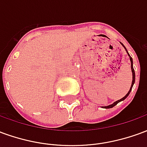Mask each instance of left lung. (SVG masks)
Segmentation results:
<instances>
[{
    "label": "left lung",
    "mask_w": 147,
    "mask_h": 147,
    "mask_svg": "<svg viewBox=\"0 0 147 147\" xmlns=\"http://www.w3.org/2000/svg\"><path fill=\"white\" fill-rule=\"evenodd\" d=\"M121 45H123V47H124V49H126V48H125V46H124V45H123V44H122V43H121ZM126 51H127V49H126ZM128 56H129L130 61H131V71H132V83H131V88H130L129 91H128V93L126 95H125V96H124V97H123V98H121V99H120V100H118V101H117V102H114V103H113V104H112V105H108V106H104V107H102V108H105V109H110V108H113V106H115V105H117V103H119V102H121V101H123V100H124V99L126 98H127V96L129 95L130 92H131V88H132L133 84L135 83V79H136V75H135V70H134V68H133V61H132V58L131 57V56H130V55H129V53H128Z\"/></svg>",
    "instance_id": "obj_1"
}]
</instances>
